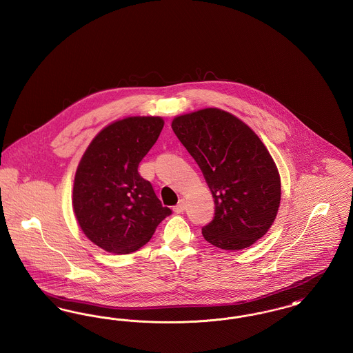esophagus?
<instances>
[{
    "label": "esophagus",
    "instance_id": "1",
    "mask_svg": "<svg viewBox=\"0 0 353 353\" xmlns=\"http://www.w3.org/2000/svg\"><path fill=\"white\" fill-rule=\"evenodd\" d=\"M185 206H186V203H185V200H183V199H181V200L179 201V203H177V205L174 206V212H176V213H183V212H184L185 210Z\"/></svg>",
    "mask_w": 353,
    "mask_h": 353
}]
</instances>
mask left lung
<instances>
[{
  "mask_svg": "<svg viewBox=\"0 0 353 353\" xmlns=\"http://www.w3.org/2000/svg\"><path fill=\"white\" fill-rule=\"evenodd\" d=\"M172 130L196 160L214 199L203 238L223 250H242L268 233L281 203V177L252 128L219 108L173 119Z\"/></svg>",
  "mask_w": 353,
  "mask_h": 353,
  "instance_id": "obj_1",
  "label": "left lung"
}]
</instances>
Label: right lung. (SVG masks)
<instances>
[{
	"label": "right lung",
	"mask_w": 353,
	"mask_h": 353,
	"mask_svg": "<svg viewBox=\"0 0 353 353\" xmlns=\"http://www.w3.org/2000/svg\"><path fill=\"white\" fill-rule=\"evenodd\" d=\"M163 127L159 117L121 119L103 128L84 152L72 206L85 236L105 252L139 250L172 214L137 170Z\"/></svg>",
	"instance_id": "obj_1"
}]
</instances>
